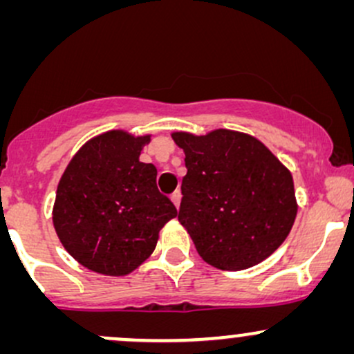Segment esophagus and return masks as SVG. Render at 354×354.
<instances>
[{"mask_svg": "<svg viewBox=\"0 0 354 354\" xmlns=\"http://www.w3.org/2000/svg\"><path fill=\"white\" fill-rule=\"evenodd\" d=\"M171 201L174 203V206H176V208H180V201H181L180 191H174V193L171 194Z\"/></svg>", "mask_w": 354, "mask_h": 354, "instance_id": "esophagus-1", "label": "esophagus"}]
</instances>
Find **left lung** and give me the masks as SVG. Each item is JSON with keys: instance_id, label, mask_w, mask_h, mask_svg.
Instances as JSON below:
<instances>
[{"instance_id": "1", "label": "left lung", "mask_w": 354, "mask_h": 354, "mask_svg": "<svg viewBox=\"0 0 354 354\" xmlns=\"http://www.w3.org/2000/svg\"><path fill=\"white\" fill-rule=\"evenodd\" d=\"M171 136L185 151L188 169L178 221L198 254L225 271L246 270L273 254L298 213L290 169L246 133Z\"/></svg>"}]
</instances>
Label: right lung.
<instances>
[{
  "label": "right lung",
  "instance_id": "right-lung-1",
  "mask_svg": "<svg viewBox=\"0 0 354 354\" xmlns=\"http://www.w3.org/2000/svg\"><path fill=\"white\" fill-rule=\"evenodd\" d=\"M151 135L111 129L86 141L56 189L53 225L61 245L95 273L126 276L151 256L160 231L178 214L141 163Z\"/></svg>",
  "mask_w": 354,
  "mask_h": 354
}]
</instances>
